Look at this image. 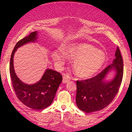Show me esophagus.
I'll return each mask as SVG.
<instances>
[{
  "label": "esophagus",
  "mask_w": 132,
  "mask_h": 132,
  "mask_svg": "<svg viewBox=\"0 0 132 132\" xmlns=\"http://www.w3.org/2000/svg\"><path fill=\"white\" fill-rule=\"evenodd\" d=\"M71 80V78L69 76L64 75L63 76V82L64 83H66L67 82Z\"/></svg>",
  "instance_id": "34e87169"
}]
</instances>
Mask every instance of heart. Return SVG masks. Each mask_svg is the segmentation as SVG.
<instances>
[{
    "label": "heart",
    "instance_id": "1",
    "mask_svg": "<svg viewBox=\"0 0 132 132\" xmlns=\"http://www.w3.org/2000/svg\"><path fill=\"white\" fill-rule=\"evenodd\" d=\"M68 56L74 59V69L81 78H88L94 75L105 63V54L101 50H96L93 46L87 44H78L68 46L64 50ZM53 57L56 63L63 64L66 55L61 51H55Z\"/></svg>",
    "mask_w": 132,
    "mask_h": 132
}]
</instances>
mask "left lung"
I'll return each instance as SVG.
<instances>
[{
    "instance_id": "left-lung-1",
    "label": "left lung",
    "mask_w": 132,
    "mask_h": 132,
    "mask_svg": "<svg viewBox=\"0 0 132 132\" xmlns=\"http://www.w3.org/2000/svg\"><path fill=\"white\" fill-rule=\"evenodd\" d=\"M115 69L117 75L112 81H103L110 69ZM123 75V63L120 50L117 46L116 58L109 65L95 76L81 81H76V102L78 108L86 113L99 111L112 102L119 90Z\"/></svg>"
}]
</instances>
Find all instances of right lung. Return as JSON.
<instances>
[{
	"label": "right lung",
	"mask_w": 132,
	"mask_h": 132,
	"mask_svg": "<svg viewBox=\"0 0 132 132\" xmlns=\"http://www.w3.org/2000/svg\"><path fill=\"white\" fill-rule=\"evenodd\" d=\"M37 31L19 40L13 48L10 57V75L15 93L18 99L25 105L34 110H42L51 105L57 89L63 80L60 72L47 69L43 77L38 82L28 85L17 78L13 69V56L18 48L37 39Z\"/></svg>",
	"instance_id": "1"
}]
</instances>
